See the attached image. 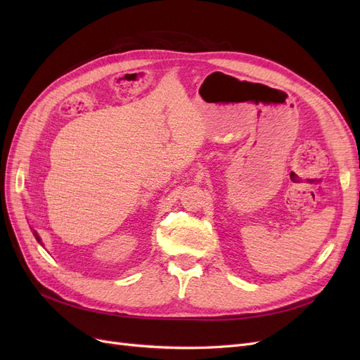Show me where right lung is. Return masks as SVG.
<instances>
[{
	"mask_svg": "<svg viewBox=\"0 0 360 360\" xmlns=\"http://www.w3.org/2000/svg\"><path fill=\"white\" fill-rule=\"evenodd\" d=\"M32 234H34V237H36V240L40 243V237H39V234L34 231V233H32Z\"/></svg>",
	"mask_w": 360,
	"mask_h": 360,
	"instance_id": "add662e5",
	"label": "right lung"
}]
</instances>
